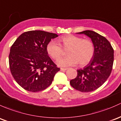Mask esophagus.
<instances>
[{
    "mask_svg": "<svg viewBox=\"0 0 121 121\" xmlns=\"http://www.w3.org/2000/svg\"><path fill=\"white\" fill-rule=\"evenodd\" d=\"M67 69H68L67 68H60V70L61 71H65V70H66Z\"/></svg>",
    "mask_w": 121,
    "mask_h": 121,
    "instance_id": "34e87169",
    "label": "esophagus"
}]
</instances>
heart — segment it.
Instances as JSON below:
<instances>
[{"instance_id":"b5f03b06","label":"heart","mask_w":121,"mask_h":121,"mask_svg":"<svg viewBox=\"0 0 121 121\" xmlns=\"http://www.w3.org/2000/svg\"><path fill=\"white\" fill-rule=\"evenodd\" d=\"M59 42L62 46L56 41H51L47 45V51L53 59L57 60L63 54L61 47L65 49H68V56L57 61V64L60 66H70L78 63L79 66H83L87 65L94 56V45L90 39H82L78 36L68 35L60 37Z\"/></svg>"}]
</instances>
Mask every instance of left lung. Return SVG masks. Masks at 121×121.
<instances>
[{"label":"left lung","mask_w":121,"mask_h":121,"mask_svg":"<svg viewBox=\"0 0 121 121\" xmlns=\"http://www.w3.org/2000/svg\"><path fill=\"white\" fill-rule=\"evenodd\" d=\"M79 34H84L91 39L94 56L87 65L77 70L76 78L71 80L70 84L80 91L91 92L101 86L110 75L114 63V49L105 37L93 31Z\"/></svg>","instance_id":"8db88e82"}]
</instances>
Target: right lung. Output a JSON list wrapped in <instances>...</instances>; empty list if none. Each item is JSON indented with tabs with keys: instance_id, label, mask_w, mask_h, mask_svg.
Instances as JSON below:
<instances>
[{
	"instance_id": "add662e5",
	"label": "right lung",
	"mask_w": 121,
	"mask_h": 121,
	"mask_svg": "<svg viewBox=\"0 0 121 121\" xmlns=\"http://www.w3.org/2000/svg\"><path fill=\"white\" fill-rule=\"evenodd\" d=\"M58 36L43 31H29L21 34L11 47L9 56L11 73L26 90H43L60 70L47 51L48 43Z\"/></svg>"
}]
</instances>
